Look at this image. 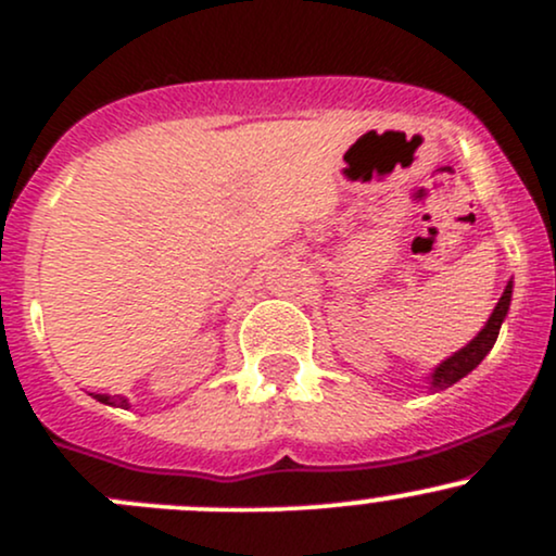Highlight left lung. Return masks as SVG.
<instances>
[{
    "mask_svg": "<svg viewBox=\"0 0 556 556\" xmlns=\"http://www.w3.org/2000/svg\"><path fill=\"white\" fill-rule=\"evenodd\" d=\"M509 303H513V279H509L507 287H504L500 303L494 305V311H491L489 321L483 324V329L478 331V334L468 344H465V348L457 350V353H452L450 358H444L429 376H426L431 392H442V389L457 384L463 376H468L473 368H478V363L486 358V355L491 353V348H494L496 337H500L502 321L507 318Z\"/></svg>",
    "mask_w": 556,
    "mask_h": 556,
    "instance_id": "obj_1",
    "label": "left lung"
}]
</instances>
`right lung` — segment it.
Segmentation results:
<instances>
[{
    "label": "right lung",
    "mask_w": 556,
    "mask_h": 556,
    "mask_svg": "<svg viewBox=\"0 0 556 556\" xmlns=\"http://www.w3.org/2000/svg\"><path fill=\"white\" fill-rule=\"evenodd\" d=\"M93 400H99V402H104V405H112V407H130V400L127 397H123V394H93Z\"/></svg>",
    "instance_id": "1"
}]
</instances>
